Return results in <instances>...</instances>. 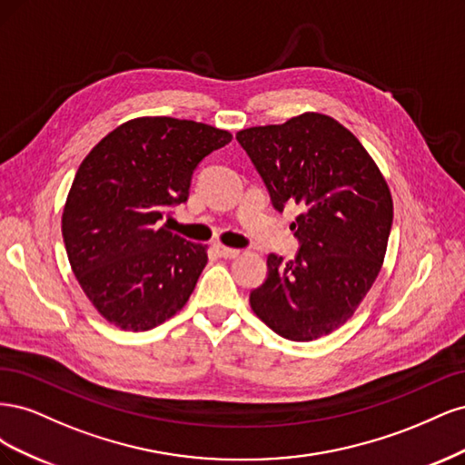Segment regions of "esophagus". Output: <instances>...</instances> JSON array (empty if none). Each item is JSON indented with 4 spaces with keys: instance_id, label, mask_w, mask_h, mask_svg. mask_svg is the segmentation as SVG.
Returning <instances> with one entry per match:
<instances>
[{
    "instance_id": "1",
    "label": "esophagus",
    "mask_w": 465,
    "mask_h": 465,
    "mask_svg": "<svg viewBox=\"0 0 465 465\" xmlns=\"http://www.w3.org/2000/svg\"><path fill=\"white\" fill-rule=\"evenodd\" d=\"M215 252L221 256V258H227V260H232V258H238L241 256V250L236 248H229V246H223V244H215Z\"/></svg>"
}]
</instances>
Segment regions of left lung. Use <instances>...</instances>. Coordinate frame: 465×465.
Instances as JSON below:
<instances>
[{"mask_svg":"<svg viewBox=\"0 0 465 465\" xmlns=\"http://www.w3.org/2000/svg\"><path fill=\"white\" fill-rule=\"evenodd\" d=\"M277 211L291 223L294 260L267 256V279L250 292L254 314L291 341H312L353 316L380 273L393 219L391 193L359 139L318 112L236 134Z\"/></svg>","mask_w":465,"mask_h":465,"instance_id":"8db88e82","label":"left lung"}]
</instances>
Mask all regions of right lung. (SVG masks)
Here are the masks:
<instances>
[{
  "label": "right lung",
  "instance_id": "obj_1",
  "mask_svg": "<svg viewBox=\"0 0 465 465\" xmlns=\"http://www.w3.org/2000/svg\"><path fill=\"white\" fill-rule=\"evenodd\" d=\"M202 122L145 116L98 142L67 193L62 234L83 292L120 330L147 331L182 311L207 263V246L168 231L192 174L231 143Z\"/></svg>",
  "mask_w": 465,
  "mask_h": 465
}]
</instances>
